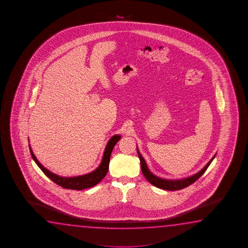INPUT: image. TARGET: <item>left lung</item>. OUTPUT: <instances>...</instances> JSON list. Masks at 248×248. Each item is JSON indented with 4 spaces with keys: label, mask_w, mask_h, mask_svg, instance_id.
Returning a JSON list of instances; mask_svg holds the SVG:
<instances>
[{
    "label": "left lung",
    "mask_w": 248,
    "mask_h": 248,
    "mask_svg": "<svg viewBox=\"0 0 248 248\" xmlns=\"http://www.w3.org/2000/svg\"><path fill=\"white\" fill-rule=\"evenodd\" d=\"M137 153H138L139 158L140 160V167H141V171H142L143 174L145 178L147 179V181L151 183L152 185L155 186L159 188L164 189V190H168V191H175V190H181V189L185 188L186 186L193 184V182L197 181L200 177L202 176L204 172H206V169L209 167L211 162L213 161L215 155L209 160V162L206 164L204 168H202L200 172L195 173L194 175L192 176L187 177L185 179H181V180H165L162 178H159L156 176L155 174H153L149 169L147 168V163L144 160L141 155L140 154L137 147Z\"/></svg>",
    "instance_id": "obj_1"
}]
</instances>
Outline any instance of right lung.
I'll return each mask as SVG.
<instances>
[{
	"label": "right lung",
	"mask_w": 248,
	"mask_h": 248,
	"mask_svg": "<svg viewBox=\"0 0 248 248\" xmlns=\"http://www.w3.org/2000/svg\"><path fill=\"white\" fill-rule=\"evenodd\" d=\"M121 139V135H113L112 138L110 139L109 141L106 146L104 155L102 157L101 164L98 168L84 175L76 177H62L55 174L44 168L42 164L38 161L36 157L34 156V153L31 149L30 144V150L31 156L34 160V162L37 164L38 167L42 169V172L45 173V175L48 177L51 181H54L57 185L62 186L64 188L72 189V190H83V189L92 187L93 186L97 185L101 180L106 176L107 172L108 171V166H109L110 156L113 151V147L116 145V143Z\"/></svg>",
	"instance_id": "right-lung-1"
}]
</instances>
